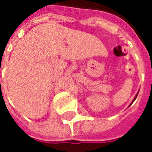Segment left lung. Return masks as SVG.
Instances as JSON below:
<instances>
[{"mask_svg": "<svg viewBox=\"0 0 152 152\" xmlns=\"http://www.w3.org/2000/svg\"><path fill=\"white\" fill-rule=\"evenodd\" d=\"M137 94H138V93H137V94H136V96H135V97H134V100H133V101H132V102H131V103H130V105H132V103H133V102H134V100H135V99H137ZM130 105H129V106H130Z\"/></svg>", "mask_w": 152, "mask_h": 152, "instance_id": "obj_1", "label": "left lung"}]
</instances>
